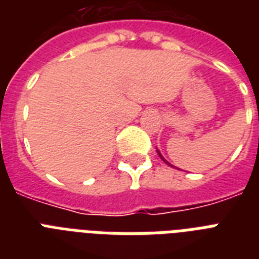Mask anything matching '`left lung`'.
Returning a JSON list of instances; mask_svg holds the SVG:
<instances>
[{
  "instance_id": "obj_1",
  "label": "left lung",
  "mask_w": 259,
  "mask_h": 259,
  "mask_svg": "<svg viewBox=\"0 0 259 259\" xmlns=\"http://www.w3.org/2000/svg\"><path fill=\"white\" fill-rule=\"evenodd\" d=\"M157 153H158V156H160V157H161V160H162V161H164V162H166V164H168V165H170V164H169V162H168V161H166V160H165V158H164V157H162V156H161V154H160V152H158V150H157Z\"/></svg>"
}]
</instances>
